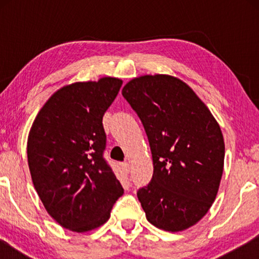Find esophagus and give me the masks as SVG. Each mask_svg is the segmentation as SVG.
<instances>
[{"mask_svg": "<svg viewBox=\"0 0 259 259\" xmlns=\"http://www.w3.org/2000/svg\"><path fill=\"white\" fill-rule=\"evenodd\" d=\"M121 167L123 169V172L130 173V164H128V162H123V164L121 165Z\"/></svg>", "mask_w": 259, "mask_h": 259, "instance_id": "esophagus-1", "label": "esophagus"}]
</instances>
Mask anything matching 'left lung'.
Listing matches in <instances>:
<instances>
[{
    "label": "left lung",
    "instance_id": "1",
    "mask_svg": "<svg viewBox=\"0 0 259 259\" xmlns=\"http://www.w3.org/2000/svg\"><path fill=\"white\" fill-rule=\"evenodd\" d=\"M143 122L153 176L137 192L147 221L183 231L200 221L217 196L225 145L218 122L192 88L165 74L144 75L122 88Z\"/></svg>",
    "mask_w": 259,
    "mask_h": 259
}]
</instances>
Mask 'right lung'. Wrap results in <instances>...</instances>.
<instances>
[{"mask_svg":"<svg viewBox=\"0 0 259 259\" xmlns=\"http://www.w3.org/2000/svg\"><path fill=\"white\" fill-rule=\"evenodd\" d=\"M122 81L102 77L56 91L40 109L27 143L34 187L52 218L74 232L109 219L123 189L104 158L102 116Z\"/></svg>","mask_w":259,"mask_h":259,"instance_id":"add662e5","label":"right lung"}]
</instances>
